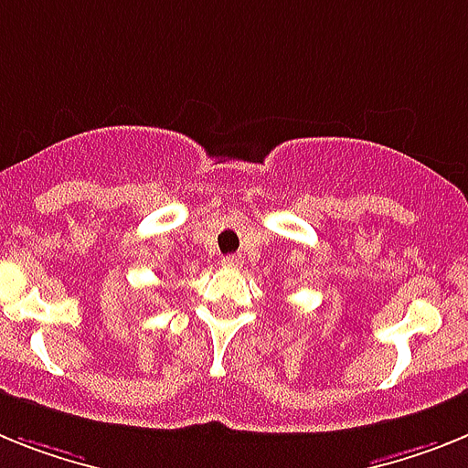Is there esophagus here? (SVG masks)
<instances>
[{
	"instance_id": "34e87169",
	"label": "esophagus",
	"mask_w": 468,
	"mask_h": 468,
	"mask_svg": "<svg viewBox=\"0 0 468 468\" xmlns=\"http://www.w3.org/2000/svg\"><path fill=\"white\" fill-rule=\"evenodd\" d=\"M221 263L226 268H239L245 263V257H242V254H229V257L221 259Z\"/></svg>"
}]
</instances>
